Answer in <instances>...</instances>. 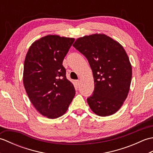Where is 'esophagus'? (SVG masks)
<instances>
[{
    "mask_svg": "<svg viewBox=\"0 0 153 153\" xmlns=\"http://www.w3.org/2000/svg\"><path fill=\"white\" fill-rule=\"evenodd\" d=\"M75 83H76V85L77 86H79L80 81H79V80H76V81H75Z\"/></svg>",
    "mask_w": 153,
    "mask_h": 153,
    "instance_id": "esophagus-1",
    "label": "esophagus"
}]
</instances>
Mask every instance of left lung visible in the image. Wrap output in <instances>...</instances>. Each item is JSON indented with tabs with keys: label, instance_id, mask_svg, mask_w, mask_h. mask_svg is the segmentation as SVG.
<instances>
[{
	"label": "left lung",
	"instance_id": "obj_1",
	"mask_svg": "<svg viewBox=\"0 0 153 153\" xmlns=\"http://www.w3.org/2000/svg\"><path fill=\"white\" fill-rule=\"evenodd\" d=\"M73 46L88 60L95 83L87 100L92 111L100 116L116 113L128 97L132 68L126 51L118 42L105 34L79 37Z\"/></svg>",
	"mask_w": 153,
	"mask_h": 153
}]
</instances>
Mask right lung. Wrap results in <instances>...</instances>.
<instances>
[{
	"instance_id": "add662e5",
	"label": "right lung",
	"mask_w": 153,
	"mask_h": 153,
	"mask_svg": "<svg viewBox=\"0 0 153 153\" xmlns=\"http://www.w3.org/2000/svg\"><path fill=\"white\" fill-rule=\"evenodd\" d=\"M74 38L49 35L35 41L24 61L23 82L32 105L48 118L67 111L76 94L62 65Z\"/></svg>"
}]
</instances>
